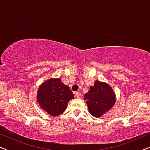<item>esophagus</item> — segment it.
Wrapping results in <instances>:
<instances>
[{
  "label": "esophagus",
  "instance_id": "34e87169",
  "mask_svg": "<svg viewBox=\"0 0 150 150\" xmlns=\"http://www.w3.org/2000/svg\"><path fill=\"white\" fill-rule=\"evenodd\" d=\"M75 95H76V98H81V96H82V93H81V92L78 91V92H76Z\"/></svg>",
  "mask_w": 150,
  "mask_h": 150
}]
</instances>
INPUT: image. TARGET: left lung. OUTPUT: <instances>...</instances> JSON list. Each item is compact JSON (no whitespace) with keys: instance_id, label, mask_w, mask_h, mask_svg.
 <instances>
[{"instance_id":"8db88e82","label":"left lung","mask_w":150,"mask_h":150,"mask_svg":"<svg viewBox=\"0 0 150 150\" xmlns=\"http://www.w3.org/2000/svg\"><path fill=\"white\" fill-rule=\"evenodd\" d=\"M84 100L91 115L98 118L114 106L116 98L111 87L97 80L94 85L90 87L89 92L85 94Z\"/></svg>"}]
</instances>
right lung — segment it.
Segmentation results:
<instances>
[{
  "label": "right lung",
  "instance_id": "right-lung-1",
  "mask_svg": "<svg viewBox=\"0 0 150 150\" xmlns=\"http://www.w3.org/2000/svg\"><path fill=\"white\" fill-rule=\"evenodd\" d=\"M74 96L68 86L60 79H50L39 87L37 100L41 108L52 116H59L65 111L67 103Z\"/></svg>",
  "mask_w": 150,
  "mask_h": 150
}]
</instances>
